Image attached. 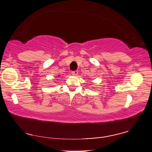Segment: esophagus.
<instances>
[{"label":"esophagus","instance_id":"34e87169","mask_svg":"<svg viewBox=\"0 0 152 152\" xmlns=\"http://www.w3.org/2000/svg\"><path fill=\"white\" fill-rule=\"evenodd\" d=\"M78 71H73V72H72V76H77V75H78Z\"/></svg>","mask_w":152,"mask_h":152}]
</instances>
